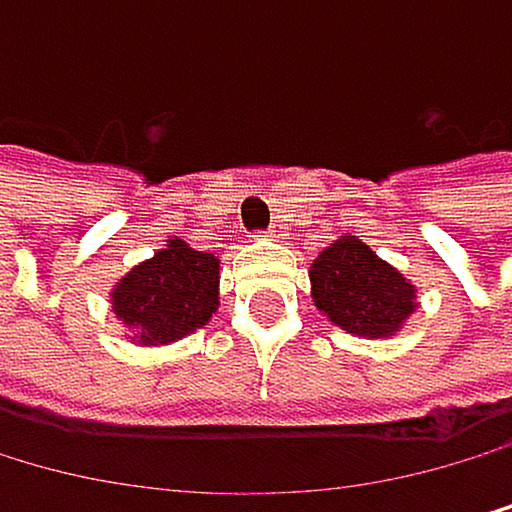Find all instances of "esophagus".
I'll list each match as a JSON object with an SVG mask.
<instances>
[{
  "label": "esophagus",
  "instance_id": "esophagus-1",
  "mask_svg": "<svg viewBox=\"0 0 512 512\" xmlns=\"http://www.w3.org/2000/svg\"><path fill=\"white\" fill-rule=\"evenodd\" d=\"M266 237L278 240V237H285V230H282V227H269V230H266Z\"/></svg>",
  "mask_w": 512,
  "mask_h": 512
}]
</instances>
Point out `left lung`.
I'll return each instance as SVG.
<instances>
[{"label": "left lung", "instance_id": "8db88e82", "mask_svg": "<svg viewBox=\"0 0 512 512\" xmlns=\"http://www.w3.org/2000/svg\"><path fill=\"white\" fill-rule=\"evenodd\" d=\"M311 298L352 336H394L417 311V288L362 240L343 237L311 262Z\"/></svg>", "mask_w": 512, "mask_h": 512}]
</instances>
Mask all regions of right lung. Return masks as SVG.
I'll return each instance as SVG.
<instances>
[{"mask_svg": "<svg viewBox=\"0 0 512 512\" xmlns=\"http://www.w3.org/2000/svg\"><path fill=\"white\" fill-rule=\"evenodd\" d=\"M217 285L221 259L192 250L185 240H166L160 253L134 266L111 288V311L137 343H176L211 320Z\"/></svg>", "mask_w": 512, "mask_h": 512, "instance_id": "right-lung-1", "label": "right lung"}]
</instances>
